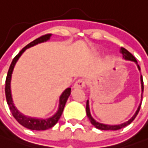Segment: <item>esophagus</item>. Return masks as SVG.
Returning <instances> with one entry per match:
<instances>
[{"instance_id": "34e87169", "label": "esophagus", "mask_w": 148, "mask_h": 148, "mask_svg": "<svg viewBox=\"0 0 148 148\" xmlns=\"http://www.w3.org/2000/svg\"><path fill=\"white\" fill-rule=\"evenodd\" d=\"M85 87V82L83 79H79L75 82L73 88L74 89H82Z\"/></svg>"}]
</instances>
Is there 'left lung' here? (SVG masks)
Returning a JSON list of instances; mask_svg holds the SVG:
<instances>
[{
	"label": "left lung",
	"mask_w": 148,
	"mask_h": 148,
	"mask_svg": "<svg viewBox=\"0 0 148 148\" xmlns=\"http://www.w3.org/2000/svg\"><path fill=\"white\" fill-rule=\"evenodd\" d=\"M120 53L123 55V59L128 60V61H131V62H135V63H136V65H137V66H138V69L139 71L141 70V69H140L139 65L138 64V62H137L136 58H135L134 56L128 52L127 49H125L124 48H121V49H120ZM140 80H141V88H142L141 98L143 99V77H142V75H141V77H140ZM141 104H142V100H141L139 105H138V109H137L136 112L134 113V115L131 117V118L128 119V121L123 122L122 123H119V124L110 125V124H105V123H102L97 122V121L94 118L91 116L90 110V106H89V100H87V102H86V114H87V117L89 118V119H90V123H91V124H92V125H94L95 127L96 128H98V129H100V130H119V129H120V128H124V127H126L127 125L130 124L131 123L134 121V119L136 118V116L138 115V112H139L140 107H141Z\"/></svg>",
	"instance_id": "8db88e82"
}]
</instances>
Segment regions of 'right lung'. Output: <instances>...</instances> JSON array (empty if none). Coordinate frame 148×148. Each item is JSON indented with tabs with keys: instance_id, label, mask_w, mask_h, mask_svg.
I'll list each match as a JSON object with an SVG mask.
<instances>
[{
	"instance_id": "obj_1",
	"label": "right lung",
	"mask_w": 148,
	"mask_h": 148,
	"mask_svg": "<svg viewBox=\"0 0 148 148\" xmlns=\"http://www.w3.org/2000/svg\"><path fill=\"white\" fill-rule=\"evenodd\" d=\"M52 36V34H46L41 36L40 38H38L37 39L34 40L33 42L29 43L27 46H25L24 49L20 51L18 53V55L15 56L9 68L8 73H7V77H6V80H5V97H6V101L8 104L10 110L12 113V115L14 118L18 121V123L21 124L22 126H24L25 128L31 129V130H46L49 128L53 127L54 125L58 123V119L62 114L63 109L65 107L66 100L69 98L70 95H71V88L66 89L62 93L59 97V104H58V108L57 112L54 114L53 116L49 117L48 119H38V118H33V117L26 116L25 114H21L20 111L17 110V108L14 106V102H13V99H12V95H11V89H10V82H11V77H12V73H13V70L17 61L19 60L20 56L23 54V53L27 49H29L34 45H37L38 43H44L47 42L50 39V38Z\"/></svg>"
}]
</instances>
